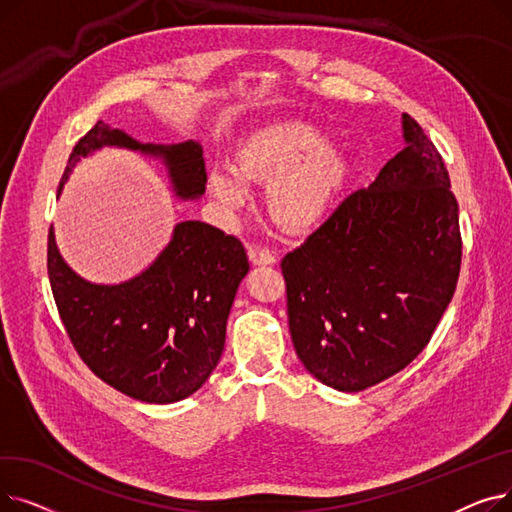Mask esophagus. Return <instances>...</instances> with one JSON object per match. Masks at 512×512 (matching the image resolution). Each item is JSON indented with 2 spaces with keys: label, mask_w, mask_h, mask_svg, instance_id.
<instances>
[{
  "label": "esophagus",
  "mask_w": 512,
  "mask_h": 512,
  "mask_svg": "<svg viewBox=\"0 0 512 512\" xmlns=\"http://www.w3.org/2000/svg\"><path fill=\"white\" fill-rule=\"evenodd\" d=\"M249 259L255 265H272V263H276V255L270 249L257 247V245L249 247Z\"/></svg>",
  "instance_id": "34e87169"
}]
</instances>
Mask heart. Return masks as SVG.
Instances as JSON below:
<instances>
[{
  "label": "heart",
  "mask_w": 512,
  "mask_h": 512,
  "mask_svg": "<svg viewBox=\"0 0 512 512\" xmlns=\"http://www.w3.org/2000/svg\"><path fill=\"white\" fill-rule=\"evenodd\" d=\"M305 122L263 126L242 139L230 168L209 172L207 186L226 211L249 199L247 184H270L267 211L286 230L305 232L328 218L351 176L348 157Z\"/></svg>",
  "instance_id": "heart-1"
}]
</instances>
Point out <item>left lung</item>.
<instances>
[{
    "label": "left lung",
    "mask_w": 512,
    "mask_h": 512,
    "mask_svg": "<svg viewBox=\"0 0 512 512\" xmlns=\"http://www.w3.org/2000/svg\"><path fill=\"white\" fill-rule=\"evenodd\" d=\"M402 128L407 147L280 263L294 351L340 392L405 369L459 282V203L444 159L409 114Z\"/></svg>",
    "instance_id": "1"
}]
</instances>
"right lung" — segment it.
Instances as JSON below:
<instances>
[{"label": "right lung", "mask_w": 512, "mask_h": 512, "mask_svg": "<svg viewBox=\"0 0 512 512\" xmlns=\"http://www.w3.org/2000/svg\"><path fill=\"white\" fill-rule=\"evenodd\" d=\"M105 145L164 159L182 199L205 193L201 145H141L101 120L74 145L58 193L80 157ZM247 272L242 242L205 222H180L149 270L116 286L76 276L51 228L47 238L51 292L74 351L107 386L153 405L182 400L207 382L222 357L228 313Z\"/></svg>", "instance_id": "1"}]
</instances>
